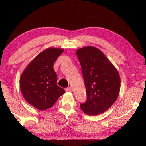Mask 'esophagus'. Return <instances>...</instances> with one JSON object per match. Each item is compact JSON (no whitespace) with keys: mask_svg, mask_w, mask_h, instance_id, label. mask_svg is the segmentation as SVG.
I'll return each instance as SVG.
<instances>
[{"mask_svg":"<svg viewBox=\"0 0 146 146\" xmlns=\"http://www.w3.org/2000/svg\"><path fill=\"white\" fill-rule=\"evenodd\" d=\"M66 91H68V92H72L73 90H72V88L70 87V88H66Z\"/></svg>","mask_w":146,"mask_h":146,"instance_id":"obj_1","label":"esophagus"}]
</instances>
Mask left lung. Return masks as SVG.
Here are the masks:
<instances>
[{
	"instance_id": "left-lung-1",
	"label": "left lung",
	"mask_w": 146,
	"mask_h": 146,
	"mask_svg": "<svg viewBox=\"0 0 146 146\" xmlns=\"http://www.w3.org/2000/svg\"><path fill=\"white\" fill-rule=\"evenodd\" d=\"M80 62L87 93L80 104L86 114L95 116L106 111L117 99L120 88L118 71L102 51L92 46L78 49Z\"/></svg>"
}]
</instances>
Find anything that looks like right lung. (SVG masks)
<instances>
[{
    "label": "right lung",
    "instance_id": "right-lung-1",
    "mask_svg": "<svg viewBox=\"0 0 146 146\" xmlns=\"http://www.w3.org/2000/svg\"><path fill=\"white\" fill-rule=\"evenodd\" d=\"M64 50L49 48L36 56L24 70L20 79L24 98L39 110H46L55 104L66 92L56 84L57 76L53 64Z\"/></svg>",
    "mask_w": 146,
    "mask_h": 146
}]
</instances>
